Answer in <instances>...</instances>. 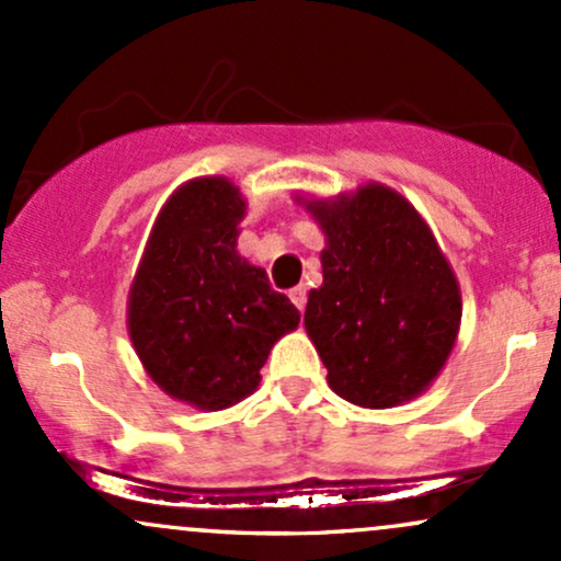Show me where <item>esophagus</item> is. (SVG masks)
I'll return each instance as SVG.
<instances>
[{
	"label": "esophagus",
	"mask_w": 561,
	"mask_h": 561,
	"mask_svg": "<svg viewBox=\"0 0 561 561\" xmlns=\"http://www.w3.org/2000/svg\"><path fill=\"white\" fill-rule=\"evenodd\" d=\"M289 300L295 302V308H298V311H302V308H306V300H308V289L302 285L293 287L289 289Z\"/></svg>",
	"instance_id": "1"
}]
</instances>
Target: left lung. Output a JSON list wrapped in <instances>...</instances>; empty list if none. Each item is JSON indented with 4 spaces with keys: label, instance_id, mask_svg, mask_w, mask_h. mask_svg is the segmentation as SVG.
Wrapping results in <instances>:
<instances>
[{
    "label": "left lung",
    "instance_id": "1",
    "mask_svg": "<svg viewBox=\"0 0 561 561\" xmlns=\"http://www.w3.org/2000/svg\"><path fill=\"white\" fill-rule=\"evenodd\" d=\"M324 231L319 289L308 293L306 332L327 382L364 409L422 396L446 366L461 321V293L433 231L385 184L306 199Z\"/></svg>",
    "mask_w": 561,
    "mask_h": 561
}]
</instances>
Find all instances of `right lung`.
Wrapping results in <instances>:
<instances>
[{"instance_id": "1", "label": "right lung", "mask_w": 561, "mask_h": 561, "mask_svg": "<svg viewBox=\"0 0 561 561\" xmlns=\"http://www.w3.org/2000/svg\"><path fill=\"white\" fill-rule=\"evenodd\" d=\"M244 199L224 176L169 197L128 289V334L160 390L203 411L240 403L298 308L237 253Z\"/></svg>"}]
</instances>
